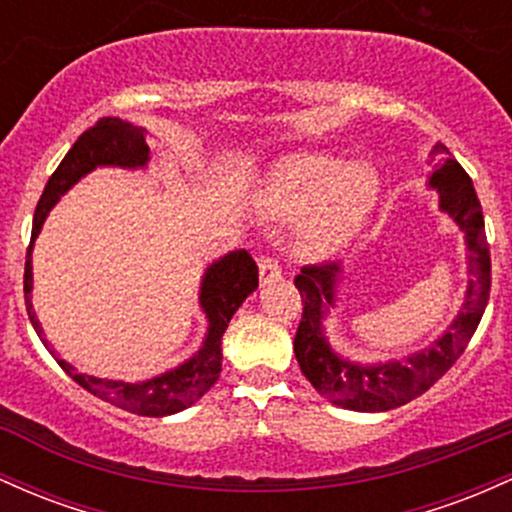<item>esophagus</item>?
<instances>
[{
    "mask_svg": "<svg viewBox=\"0 0 512 512\" xmlns=\"http://www.w3.org/2000/svg\"><path fill=\"white\" fill-rule=\"evenodd\" d=\"M283 275V271H280L278 261L271 256H261L258 258V280H261V285H268V283H275V280Z\"/></svg>",
    "mask_w": 512,
    "mask_h": 512,
    "instance_id": "esophagus-1",
    "label": "esophagus"
}]
</instances>
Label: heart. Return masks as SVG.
<instances>
[{
  "mask_svg": "<svg viewBox=\"0 0 512 512\" xmlns=\"http://www.w3.org/2000/svg\"><path fill=\"white\" fill-rule=\"evenodd\" d=\"M377 195L380 179L367 164L307 152L285 159L268 174L261 208L275 220H295L307 211L297 229V249L304 256H329L363 229Z\"/></svg>",
  "mask_w": 512,
  "mask_h": 512,
  "instance_id": "obj_1",
  "label": "heart"
}]
</instances>
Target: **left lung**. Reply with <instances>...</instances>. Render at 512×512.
Returning a JSON list of instances; mask_svg holds the SVG:
<instances>
[{
	"instance_id": "left-lung-1",
	"label": "left lung",
	"mask_w": 512,
	"mask_h": 512,
	"mask_svg": "<svg viewBox=\"0 0 512 512\" xmlns=\"http://www.w3.org/2000/svg\"><path fill=\"white\" fill-rule=\"evenodd\" d=\"M430 154L438 159V169L430 174L428 186L438 191V208L450 215L452 222L464 232L467 271L472 273L462 309L457 312L455 321L442 331V336H438V341L418 353L406 355L404 360L372 365L346 360L331 348L324 333V319L336 307L341 263L304 266L295 278L304 304L295 336V358L312 387L341 409L367 413L392 411L428 392L457 363L484 317L488 292H491V256H488L484 232V212H481L472 179L457 159H452L450 149L438 142Z\"/></svg>"
}]
</instances>
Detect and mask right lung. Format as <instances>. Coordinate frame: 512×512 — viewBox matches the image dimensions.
Here are the masks:
<instances>
[{"label": "right lung", "instance_id": "right-lung-1", "mask_svg": "<svg viewBox=\"0 0 512 512\" xmlns=\"http://www.w3.org/2000/svg\"><path fill=\"white\" fill-rule=\"evenodd\" d=\"M147 132L137 125L120 118H101L94 128L79 135L70 152L65 154L55 174L50 176L48 186L38 200L36 215H33L31 244L26 251V271H24V295L26 312L33 329L43 341V346L53 353L57 365L72 377L79 387L91 392L118 409L137 413V416L162 418L179 413L193 406L212 384L217 382L222 370V336H225L229 319L241 307V302L258 287V266L244 249L229 251L220 261L210 263L203 273L200 283V307L208 319V333L205 341L188 360H183L174 370L162 372L145 382H123V380H101V377L77 372L67 360L57 358L53 346L45 338L43 326L33 312L31 290H33V263L31 251L33 241L43 229L45 217L53 210V205L62 198L79 179L96 169V166H120V169H145L149 162V147L145 142Z\"/></svg>", "mask_w": 512, "mask_h": 512}]
</instances>
